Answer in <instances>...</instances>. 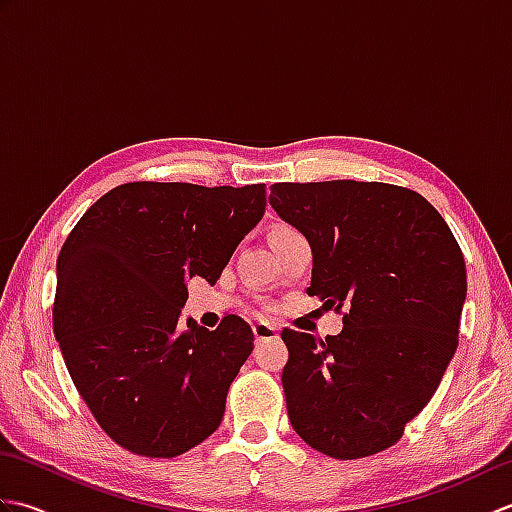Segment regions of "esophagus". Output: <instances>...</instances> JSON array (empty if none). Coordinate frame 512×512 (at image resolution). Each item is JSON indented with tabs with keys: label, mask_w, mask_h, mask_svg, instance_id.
I'll use <instances>...</instances> for the list:
<instances>
[{
	"label": "esophagus",
	"mask_w": 512,
	"mask_h": 512,
	"mask_svg": "<svg viewBox=\"0 0 512 512\" xmlns=\"http://www.w3.org/2000/svg\"><path fill=\"white\" fill-rule=\"evenodd\" d=\"M253 334H255V341L257 343H264V341H275L277 339V328L270 323H255L253 325Z\"/></svg>",
	"instance_id": "34e87169"
}]
</instances>
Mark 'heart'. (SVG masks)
<instances>
[{"label":"heart","mask_w":512,"mask_h":512,"mask_svg":"<svg viewBox=\"0 0 512 512\" xmlns=\"http://www.w3.org/2000/svg\"><path fill=\"white\" fill-rule=\"evenodd\" d=\"M288 231H292V228H288V226H281V228H275L273 235H279V233H288Z\"/></svg>","instance_id":"b5f03b06"}]
</instances>
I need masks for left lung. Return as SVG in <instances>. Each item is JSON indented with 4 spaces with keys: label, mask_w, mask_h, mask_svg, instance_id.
Listing matches in <instances>:
<instances>
[{
    "label": "left lung",
    "mask_w": 512,
    "mask_h": 512,
    "mask_svg": "<svg viewBox=\"0 0 512 512\" xmlns=\"http://www.w3.org/2000/svg\"><path fill=\"white\" fill-rule=\"evenodd\" d=\"M268 200L310 242L308 295L347 308L339 336L281 332L292 429L336 460L385 451L427 407L458 350L462 250L442 215L396 184L277 182Z\"/></svg>",
    "instance_id": "1"
}]
</instances>
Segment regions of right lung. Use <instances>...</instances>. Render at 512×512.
I'll return each mask as SVG.
<instances>
[{
	"label": "right lung",
	"mask_w": 512,
	"mask_h": 512,
	"mask_svg": "<svg viewBox=\"0 0 512 512\" xmlns=\"http://www.w3.org/2000/svg\"><path fill=\"white\" fill-rule=\"evenodd\" d=\"M266 211V184L127 182L81 217L57 259L52 328L101 429L145 458H176L220 427L253 352L228 314L209 332L180 325L187 281L213 286Z\"/></svg>",
	"instance_id": "right-lung-1"
}]
</instances>
